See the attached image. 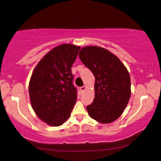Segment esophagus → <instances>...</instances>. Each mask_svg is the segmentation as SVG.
<instances>
[{
  "label": "esophagus",
  "mask_w": 161,
  "mask_h": 161,
  "mask_svg": "<svg viewBox=\"0 0 161 161\" xmlns=\"http://www.w3.org/2000/svg\"><path fill=\"white\" fill-rule=\"evenodd\" d=\"M85 90H86V86H81V87H80V90L81 92H84Z\"/></svg>",
  "instance_id": "34e87169"
}]
</instances>
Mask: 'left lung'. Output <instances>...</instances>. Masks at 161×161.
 <instances>
[{
  "label": "left lung",
  "instance_id": "8db88e82",
  "mask_svg": "<svg viewBox=\"0 0 161 161\" xmlns=\"http://www.w3.org/2000/svg\"><path fill=\"white\" fill-rule=\"evenodd\" d=\"M79 57L95 77L94 99L86 107L89 115L101 123L116 120L130 97L128 71L115 55L102 47H83Z\"/></svg>",
  "mask_w": 161,
  "mask_h": 161
}]
</instances>
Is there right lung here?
Returning <instances> with one entry per match:
<instances>
[{
    "label": "right lung",
    "mask_w": 161,
    "mask_h": 161,
    "mask_svg": "<svg viewBox=\"0 0 161 161\" xmlns=\"http://www.w3.org/2000/svg\"><path fill=\"white\" fill-rule=\"evenodd\" d=\"M80 47L64 44L48 52L33 71L29 81L31 104L36 115L51 126L69 118L77 99L71 68Z\"/></svg>",
    "instance_id": "1"
}]
</instances>
